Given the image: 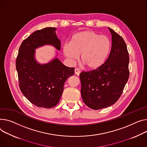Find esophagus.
<instances>
[{
	"label": "esophagus",
	"mask_w": 147,
	"mask_h": 147,
	"mask_svg": "<svg viewBox=\"0 0 147 147\" xmlns=\"http://www.w3.org/2000/svg\"><path fill=\"white\" fill-rule=\"evenodd\" d=\"M74 73H75L76 75L79 76L80 73V70L79 69H78V68H76V69L74 70Z\"/></svg>",
	"instance_id": "1"
}]
</instances>
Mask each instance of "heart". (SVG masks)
<instances>
[{
    "mask_svg": "<svg viewBox=\"0 0 147 147\" xmlns=\"http://www.w3.org/2000/svg\"><path fill=\"white\" fill-rule=\"evenodd\" d=\"M111 50L109 38L92 31H84L74 34L69 44L63 47L64 55L71 61L79 59L87 69L94 70L105 63Z\"/></svg>",
    "mask_w": 147,
    "mask_h": 147,
    "instance_id": "obj_1",
    "label": "heart"
}]
</instances>
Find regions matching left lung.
I'll return each mask as SVG.
<instances>
[{
	"instance_id": "8db88e82",
	"label": "left lung",
	"mask_w": 147,
	"mask_h": 147,
	"mask_svg": "<svg viewBox=\"0 0 147 147\" xmlns=\"http://www.w3.org/2000/svg\"><path fill=\"white\" fill-rule=\"evenodd\" d=\"M110 54L102 66L80 74L81 94L90 109L99 110L111 106L121 96L129 76V57L123 39L112 29Z\"/></svg>"
}]
</instances>
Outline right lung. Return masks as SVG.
<instances>
[{"label": "right lung", "instance_id": "1", "mask_svg": "<svg viewBox=\"0 0 147 147\" xmlns=\"http://www.w3.org/2000/svg\"><path fill=\"white\" fill-rule=\"evenodd\" d=\"M55 31V28L48 27L29 35L19 47L16 61L21 91L31 103L45 108L58 103L65 82L74 73V68L64 65L57 58L44 64L35 60V49L38 47L52 45L60 50L61 42Z\"/></svg>", "mask_w": 147, "mask_h": 147}]
</instances>
